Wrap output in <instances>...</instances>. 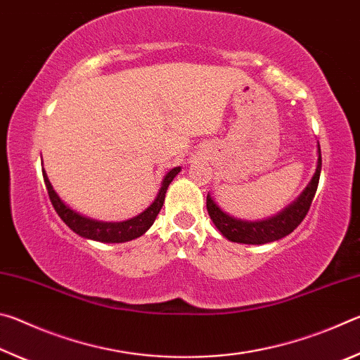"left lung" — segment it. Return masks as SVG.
<instances>
[{"label":"left lung","mask_w":360,"mask_h":360,"mask_svg":"<svg viewBox=\"0 0 360 360\" xmlns=\"http://www.w3.org/2000/svg\"><path fill=\"white\" fill-rule=\"evenodd\" d=\"M318 168H316V173L311 182H309L308 187L304 188L297 202H294V205H290L289 208H285L281 214L260 222L238 221V219L225 214L208 195V197H206V210H208L211 221L214 222V225L225 238L233 243H245V245H264V243L281 240L285 235L292 233V231L302 224L304 216L308 214L316 191H318L322 167L321 148H318Z\"/></svg>","instance_id":"left-lung-1"}]
</instances>
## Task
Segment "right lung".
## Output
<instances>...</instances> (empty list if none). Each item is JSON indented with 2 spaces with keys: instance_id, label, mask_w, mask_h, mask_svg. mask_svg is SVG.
<instances>
[{
  "instance_id": "right-lung-1",
  "label": "right lung",
  "mask_w": 360,
  "mask_h": 360,
  "mask_svg": "<svg viewBox=\"0 0 360 360\" xmlns=\"http://www.w3.org/2000/svg\"><path fill=\"white\" fill-rule=\"evenodd\" d=\"M179 172H181L179 167L173 168L172 172L165 176V179H163V184L160 187V192L157 195L155 202L152 203L144 212H141V214L125 222H98V221H94V219L77 214L76 211H72L70 206H66L62 200H60L56 191L52 188L51 181H49L46 172H42V178H44L49 198H51L53 210L57 211L60 219H62V221L68 225L72 231H76L77 235L84 236V238L101 241V243H125V241L138 238V236L146 233L148 229H150V225L154 224L157 214L162 210L163 202H165V193L169 182L174 179V176Z\"/></svg>"
}]
</instances>
